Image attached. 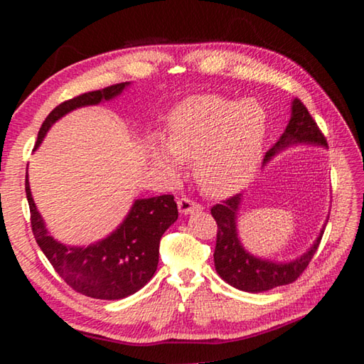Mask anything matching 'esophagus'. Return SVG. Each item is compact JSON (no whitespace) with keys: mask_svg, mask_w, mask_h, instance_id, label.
Listing matches in <instances>:
<instances>
[{"mask_svg":"<svg viewBox=\"0 0 364 364\" xmlns=\"http://www.w3.org/2000/svg\"><path fill=\"white\" fill-rule=\"evenodd\" d=\"M178 208H180V212L183 215H188L193 212H199L202 207L200 204H197L196 200L189 199V197H181V199H178Z\"/></svg>","mask_w":364,"mask_h":364,"instance_id":"1","label":"esophagus"}]
</instances>
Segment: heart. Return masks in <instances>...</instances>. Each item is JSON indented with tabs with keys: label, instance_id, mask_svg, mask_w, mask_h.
<instances>
[{
	"label": "heart",
	"instance_id": "b5f03b06",
	"mask_svg": "<svg viewBox=\"0 0 364 364\" xmlns=\"http://www.w3.org/2000/svg\"><path fill=\"white\" fill-rule=\"evenodd\" d=\"M267 112L255 100L196 96L171 110L164 144L152 143V162L176 176L180 162L193 160V175L207 196L241 189L260 162Z\"/></svg>",
	"mask_w": 364,
	"mask_h": 364
}]
</instances>
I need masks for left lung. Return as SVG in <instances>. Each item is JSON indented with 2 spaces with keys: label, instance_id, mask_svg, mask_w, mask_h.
Masks as SVG:
<instances>
[{
  "label": "left lung",
  "instance_id": "8db88e82",
  "mask_svg": "<svg viewBox=\"0 0 364 364\" xmlns=\"http://www.w3.org/2000/svg\"><path fill=\"white\" fill-rule=\"evenodd\" d=\"M316 144L328 147L324 134L300 100L292 101V114L286 132L263 159V164L276 156L278 151L291 144ZM242 194H236L212 207V217L218 225L217 245H215V269L228 284L244 292H263L278 286L291 284L306 269L324 234V226L316 241L297 260L278 263L254 257L242 247L237 237L236 218ZM328 223V221H326Z\"/></svg>",
  "mask_w": 364,
  "mask_h": 364
}]
</instances>
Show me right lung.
<instances>
[{"instance_id":"obj_1","label":"right lung","mask_w":364,"mask_h":364,"mask_svg":"<svg viewBox=\"0 0 364 364\" xmlns=\"http://www.w3.org/2000/svg\"><path fill=\"white\" fill-rule=\"evenodd\" d=\"M128 85L130 82L110 85L59 104L43 122L35 149L60 117L73 109L114 100ZM26 194L35 241L49 263L73 291L101 300L125 299L151 281L159 263L160 237L178 218V207L171 194L136 199L127 218L110 236L88 247H70L48 232L30 193L28 175Z\"/></svg>"}]
</instances>
